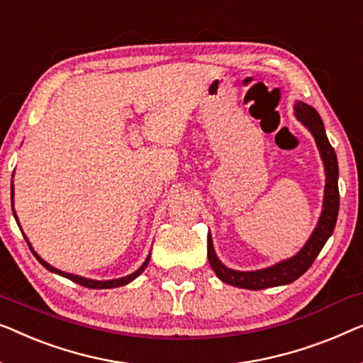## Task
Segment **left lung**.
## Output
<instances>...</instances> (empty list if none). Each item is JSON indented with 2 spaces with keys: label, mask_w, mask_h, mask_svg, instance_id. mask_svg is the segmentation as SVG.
<instances>
[{
  "label": "left lung",
  "mask_w": 363,
  "mask_h": 363,
  "mask_svg": "<svg viewBox=\"0 0 363 363\" xmlns=\"http://www.w3.org/2000/svg\"><path fill=\"white\" fill-rule=\"evenodd\" d=\"M295 118L313 134L316 140L319 155H321L324 173H325V185H324V199H323V211L318 219V224L309 235L306 244L301 247V250L290 259L278 262L275 265L267 267L260 270H234L225 267L219 260L213 245L211 233L208 234V260L211 269L216 273L220 281L228 285L245 288V290H264V288L281 286L288 283L298 280L299 277L306 272L313 262L323 250L324 244L333 235L335 223H337L339 214V165L337 155H335L334 147L329 144L328 135L323 124V119L319 116L316 109L303 101L295 103Z\"/></svg>",
  "instance_id": "8db88e82"
}]
</instances>
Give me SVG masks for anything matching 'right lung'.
<instances>
[{"mask_svg": "<svg viewBox=\"0 0 363 363\" xmlns=\"http://www.w3.org/2000/svg\"><path fill=\"white\" fill-rule=\"evenodd\" d=\"M13 177H14V173H13ZM13 198H14V185H11V199H13ZM11 204H13V214H14V219H16V223H18L19 229H21V224H19L18 214H16V211H14V201H11ZM23 235H24L26 242H28V245H29L30 252H33L35 259H38V260L40 262V264L45 267L47 270H50L52 273H57V275H60V277H65V278H68V280L75 281V283H78V285H82V286L93 288V290H108V288H118V286H124V285H128V283H130L133 280H135V278H138V277L140 275V273H143V272L145 270V267L149 265V260H150V254H149V255H147V259L144 260V264L140 265L139 269L135 270L134 273H130V275H125V277H121V278H114V280H91V278H85V277H80V275H73V273L62 272V270H59V269H55V267H52L50 264H47V262H45L44 259H42V257L38 254V252H35V250L33 249V245H30L29 239H28V235H26V234H23Z\"/></svg>", "mask_w": 363, "mask_h": 363, "instance_id": "1", "label": "right lung"}]
</instances>
